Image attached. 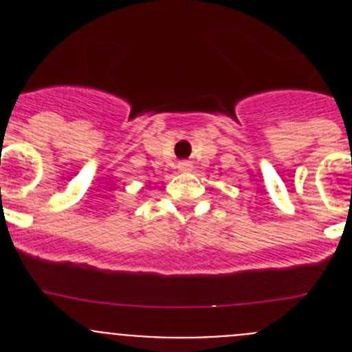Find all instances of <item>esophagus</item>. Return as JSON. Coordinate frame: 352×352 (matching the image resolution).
Returning a JSON list of instances; mask_svg holds the SVG:
<instances>
[{
    "mask_svg": "<svg viewBox=\"0 0 352 352\" xmlns=\"http://www.w3.org/2000/svg\"><path fill=\"white\" fill-rule=\"evenodd\" d=\"M179 170H190L192 169V164L190 162H179Z\"/></svg>",
    "mask_w": 352,
    "mask_h": 352,
    "instance_id": "34e87169",
    "label": "esophagus"
}]
</instances>
